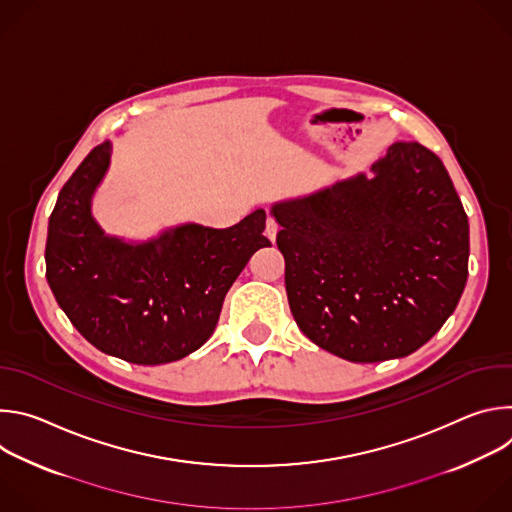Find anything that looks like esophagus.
Instances as JSON below:
<instances>
[{"mask_svg":"<svg viewBox=\"0 0 512 512\" xmlns=\"http://www.w3.org/2000/svg\"><path fill=\"white\" fill-rule=\"evenodd\" d=\"M277 231H279V225H277V221H275L273 216H267V227H265V235H267V239L275 241V237H277Z\"/></svg>","mask_w":512,"mask_h":512,"instance_id":"1","label":"esophagus"}]
</instances>
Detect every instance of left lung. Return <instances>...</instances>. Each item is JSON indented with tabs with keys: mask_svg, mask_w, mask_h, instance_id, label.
Masks as SVG:
<instances>
[{
	"mask_svg": "<svg viewBox=\"0 0 512 512\" xmlns=\"http://www.w3.org/2000/svg\"><path fill=\"white\" fill-rule=\"evenodd\" d=\"M373 172L271 210L296 324L350 362L421 348L468 279V216L442 160L397 141Z\"/></svg>",
	"mask_w": 512,
	"mask_h": 512,
	"instance_id": "obj_1",
	"label": "left lung"
}]
</instances>
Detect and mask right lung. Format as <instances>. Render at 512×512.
Returning <instances> with one entry per match:
<instances>
[{
    "label": "right lung",
    "mask_w": 512,
    "mask_h": 512,
    "mask_svg": "<svg viewBox=\"0 0 512 512\" xmlns=\"http://www.w3.org/2000/svg\"><path fill=\"white\" fill-rule=\"evenodd\" d=\"M109 150V141L91 150L58 194L46 279L72 326L101 352L133 364L174 362L212 336L227 291L251 255L271 247L265 210L229 229L184 225L143 245L109 239L91 216Z\"/></svg>",
    "instance_id": "obj_1"
}]
</instances>
